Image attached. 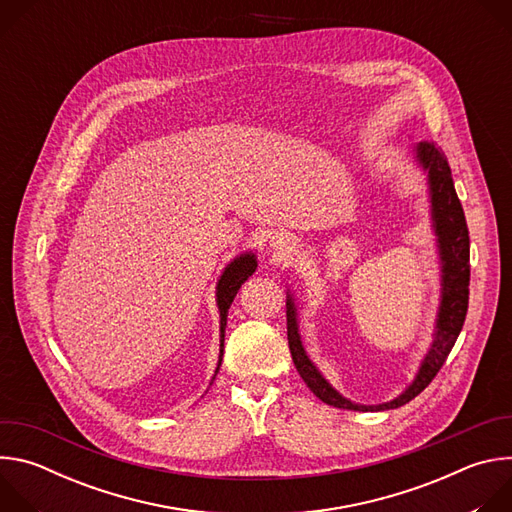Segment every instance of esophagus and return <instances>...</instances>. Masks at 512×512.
Instances as JSON below:
<instances>
[{"instance_id":"1","label":"esophagus","mask_w":512,"mask_h":512,"mask_svg":"<svg viewBox=\"0 0 512 512\" xmlns=\"http://www.w3.org/2000/svg\"><path fill=\"white\" fill-rule=\"evenodd\" d=\"M271 245H273V249H275V251L285 253V251H289V249H294V247H296V241H294V237L283 235V233H277V235H273Z\"/></svg>"}]
</instances>
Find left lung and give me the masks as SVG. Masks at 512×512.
I'll list each match as a JSON object with an SVG mask.
<instances>
[{
	"mask_svg": "<svg viewBox=\"0 0 512 512\" xmlns=\"http://www.w3.org/2000/svg\"><path fill=\"white\" fill-rule=\"evenodd\" d=\"M415 158L421 168L427 172L429 194H431V218L433 231L437 235V247H440L442 259V304L437 312L435 336L427 356L423 358L415 381L401 393L397 399L383 405H358L344 399L338 391L330 387V383L320 375L308 358L300 332H298V316L296 304L287 298V342L289 352L294 358L296 369L310 391L328 405L338 409L352 411H385L397 409L411 399H415L431 381L440 373L448 354L452 352L464 320L468 312V294H470V237L466 227V216L460 204V198L454 188L452 170L448 158L440 148H435L433 141H421L415 145Z\"/></svg>",
	"mask_w": 512,
	"mask_h": 512,
	"instance_id": "obj_1",
	"label": "left lung"
}]
</instances>
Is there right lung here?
<instances>
[{"mask_svg":"<svg viewBox=\"0 0 512 512\" xmlns=\"http://www.w3.org/2000/svg\"><path fill=\"white\" fill-rule=\"evenodd\" d=\"M257 269V259L253 253H245L241 257H237L235 261H231L221 279H218L216 285V304H218V312H221V358H218V369H221V360H223V342H225V326H227V314L229 308L237 296V291L241 289V285L249 279V275H253V271Z\"/></svg>","mask_w":512,"mask_h":512,"instance_id":"obj_1","label":"right lung"}]
</instances>
